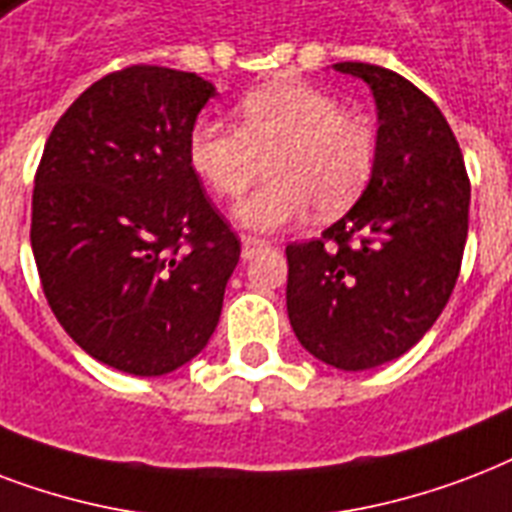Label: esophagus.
Returning <instances> with one entry per match:
<instances>
[{
	"mask_svg": "<svg viewBox=\"0 0 512 512\" xmlns=\"http://www.w3.org/2000/svg\"><path fill=\"white\" fill-rule=\"evenodd\" d=\"M267 245V240H261V237H243V259H253V256L259 251H264Z\"/></svg>",
	"mask_w": 512,
	"mask_h": 512,
	"instance_id": "obj_1",
	"label": "esophagus"
}]
</instances>
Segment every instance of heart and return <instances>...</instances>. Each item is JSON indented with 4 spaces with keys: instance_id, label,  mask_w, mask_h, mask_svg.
<instances>
[{
    "instance_id": "obj_1",
    "label": "heart",
    "mask_w": 512,
    "mask_h": 512,
    "mask_svg": "<svg viewBox=\"0 0 512 512\" xmlns=\"http://www.w3.org/2000/svg\"><path fill=\"white\" fill-rule=\"evenodd\" d=\"M240 128L202 117L186 138V157L216 197L237 200L261 176L269 181L235 208L248 229L272 232L310 216L350 208L374 173L376 136L363 117L299 79L256 87L237 104Z\"/></svg>"
}]
</instances>
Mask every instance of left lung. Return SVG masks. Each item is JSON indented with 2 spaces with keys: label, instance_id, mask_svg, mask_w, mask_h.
<instances>
[{
  "label": "left lung",
  "instance_id": "8db88e82",
  "mask_svg": "<svg viewBox=\"0 0 512 512\" xmlns=\"http://www.w3.org/2000/svg\"><path fill=\"white\" fill-rule=\"evenodd\" d=\"M376 101V162L360 200L288 256V320L328 366L366 371L400 358L433 328L457 285L470 181L441 109L374 63H334Z\"/></svg>",
  "mask_w": 512,
  "mask_h": 512
}]
</instances>
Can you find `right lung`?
I'll list each match as a JSON object with an SVG mask.
<instances>
[{"instance_id":"add662e5","label":"right lung","mask_w":512,"mask_h":512,"mask_svg":"<svg viewBox=\"0 0 512 512\" xmlns=\"http://www.w3.org/2000/svg\"><path fill=\"white\" fill-rule=\"evenodd\" d=\"M208 79L128 66L55 122L34 178L31 251L63 331L106 366L162 376L219 326L240 240L186 157Z\"/></svg>"}]
</instances>
